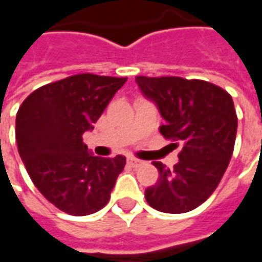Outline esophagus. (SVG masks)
I'll list each match as a JSON object with an SVG mask.
<instances>
[{"label": "esophagus", "mask_w": 262, "mask_h": 262, "mask_svg": "<svg viewBox=\"0 0 262 262\" xmlns=\"http://www.w3.org/2000/svg\"><path fill=\"white\" fill-rule=\"evenodd\" d=\"M127 164L130 165V167H133V168H137V167H142V165L144 164V161L135 159V157H129V159H127Z\"/></svg>", "instance_id": "esophagus-1"}]
</instances>
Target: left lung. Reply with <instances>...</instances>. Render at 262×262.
I'll use <instances>...</instances> for the list:
<instances>
[{"label": "left lung", "mask_w": 262, "mask_h": 262, "mask_svg": "<svg viewBox=\"0 0 262 262\" xmlns=\"http://www.w3.org/2000/svg\"><path fill=\"white\" fill-rule=\"evenodd\" d=\"M136 84L164 119L160 133L182 144L174 168L153 163L160 178L146 189V201L164 213L193 210L219 185L231 159L237 133L233 99L202 80L136 77Z\"/></svg>", "instance_id": "left-lung-1"}]
</instances>
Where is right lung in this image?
<instances>
[{
    "label": "right lung",
    "instance_id": "1",
    "mask_svg": "<svg viewBox=\"0 0 262 262\" xmlns=\"http://www.w3.org/2000/svg\"><path fill=\"white\" fill-rule=\"evenodd\" d=\"M127 78L78 74L40 86L20 105L15 122L18 150L39 192L74 216L108 203L126 159H101L82 135L94 129Z\"/></svg>",
    "mask_w": 262,
    "mask_h": 262
}]
</instances>
